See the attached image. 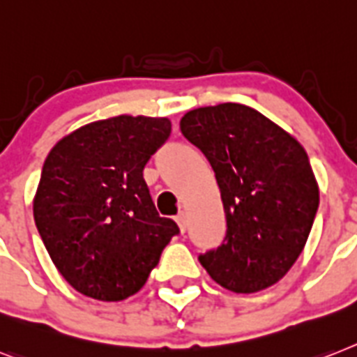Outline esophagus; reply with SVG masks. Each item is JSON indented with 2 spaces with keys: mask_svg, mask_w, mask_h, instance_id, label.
Instances as JSON below:
<instances>
[{
  "mask_svg": "<svg viewBox=\"0 0 357 357\" xmlns=\"http://www.w3.org/2000/svg\"><path fill=\"white\" fill-rule=\"evenodd\" d=\"M175 220H176V225H178V228H181L182 234H184V231H185V225H188V220H185V213H184V211H181V213L176 215Z\"/></svg>",
  "mask_w": 357,
  "mask_h": 357,
  "instance_id": "obj_1",
  "label": "esophagus"
}]
</instances>
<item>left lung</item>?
Masks as SVG:
<instances>
[{
    "label": "left lung",
    "instance_id": "left-lung-1",
    "mask_svg": "<svg viewBox=\"0 0 357 357\" xmlns=\"http://www.w3.org/2000/svg\"><path fill=\"white\" fill-rule=\"evenodd\" d=\"M181 131L213 167L226 213L225 241L200 253V264L235 294L275 284L301 255L319 206L306 151L243 104L193 109Z\"/></svg>",
    "mask_w": 357,
    "mask_h": 357
}]
</instances>
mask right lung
Masks as SVG:
<instances>
[{
    "mask_svg": "<svg viewBox=\"0 0 357 357\" xmlns=\"http://www.w3.org/2000/svg\"><path fill=\"white\" fill-rule=\"evenodd\" d=\"M172 135L167 119L114 116L61 138L45 158L34 222L58 272L98 301H122L146 284L178 235L160 217L144 167Z\"/></svg>",
    "mask_w": 357,
    "mask_h": 357,
    "instance_id": "add662e5",
    "label": "right lung"
}]
</instances>
